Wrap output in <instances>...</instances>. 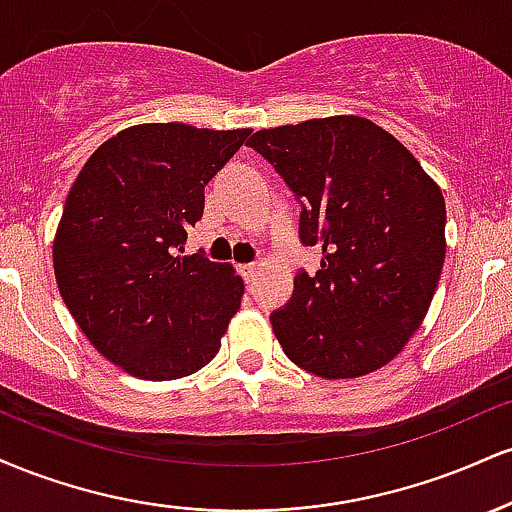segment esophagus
Wrapping results in <instances>:
<instances>
[{"mask_svg":"<svg viewBox=\"0 0 512 512\" xmlns=\"http://www.w3.org/2000/svg\"><path fill=\"white\" fill-rule=\"evenodd\" d=\"M238 272H240V276H243L245 281H252L257 276V272H260V264H240Z\"/></svg>","mask_w":512,"mask_h":512,"instance_id":"1","label":"esophagus"}]
</instances>
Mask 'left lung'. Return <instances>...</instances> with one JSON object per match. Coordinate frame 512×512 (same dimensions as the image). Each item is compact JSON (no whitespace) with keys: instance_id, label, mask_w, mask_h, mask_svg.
I'll list each match as a JSON object with an SVG mask.
<instances>
[{"instance_id":"obj_1","label":"left lung","mask_w":512,"mask_h":512,"mask_svg":"<svg viewBox=\"0 0 512 512\" xmlns=\"http://www.w3.org/2000/svg\"><path fill=\"white\" fill-rule=\"evenodd\" d=\"M303 199L315 276L293 279L272 330L298 368L325 380L387 366L421 327L445 262L438 182L390 132L358 115L260 129L248 142Z\"/></svg>"}]
</instances>
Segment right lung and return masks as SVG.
Instances as JSON below:
<instances>
[{"label":"right lung","instance_id":"right-lung-1","mask_svg":"<svg viewBox=\"0 0 512 512\" xmlns=\"http://www.w3.org/2000/svg\"><path fill=\"white\" fill-rule=\"evenodd\" d=\"M250 129L146 122L117 132L76 175L55 243L57 289L86 339L125 373L175 380L219 354L243 279L182 255L204 185Z\"/></svg>","mask_w":512,"mask_h":512}]
</instances>
